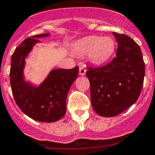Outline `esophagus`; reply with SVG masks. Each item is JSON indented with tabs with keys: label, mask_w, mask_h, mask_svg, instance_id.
Returning <instances> with one entry per match:
<instances>
[{
	"label": "esophagus",
	"mask_w": 155,
	"mask_h": 155,
	"mask_svg": "<svg viewBox=\"0 0 155 155\" xmlns=\"http://www.w3.org/2000/svg\"><path fill=\"white\" fill-rule=\"evenodd\" d=\"M86 73V68L84 67H81L79 68V74L80 75H84Z\"/></svg>",
	"instance_id": "obj_1"
}]
</instances>
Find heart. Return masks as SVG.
Here are the masks:
<instances>
[{"mask_svg": "<svg viewBox=\"0 0 155 155\" xmlns=\"http://www.w3.org/2000/svg\"><path fill=\"white\" fill-rule=\"evenodd\" d=\"M115 50V42L110 37L91 35L81 39L74 46L78 55L88 56L93 64H100L107 61Z\"/></svg>", "mask_w": 155, "mask_h": 155, "instance_id": "b5f03b06", "label": "heart"}]
</instances>
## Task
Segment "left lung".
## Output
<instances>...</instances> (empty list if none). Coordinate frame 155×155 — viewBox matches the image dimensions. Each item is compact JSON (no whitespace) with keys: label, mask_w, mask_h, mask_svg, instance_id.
<instances>
[{"label":"left lung","mask_w":155,"mask_h":155,"mask_svg":"<svg viewBox=\"0 0 155 155\" xmlns=\"http://www.w3.org/2000/svg\"><path fill=\"white\" fill-rule=\"evenodd\" d=\"M113 34L119 44L116 57L102 67H87L86 71L92 107L104 117L117 116L136 102L145 74L139 45L125 34Z\"/></svg>","instance_id":"1"}]
</instances>
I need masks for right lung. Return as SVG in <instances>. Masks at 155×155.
I'll list each match as a JSON object with an SVG mask.
<instances>
[{"mask_svg": "<svg viewBox=\"0 0 155 155\" xmlns=\"http://www.w3.org/2000/svg\"><path fill=\"white\" fill-rule=\"evenodd\" d=\"M46 35L28 37L17 46L11 61L10 83L15 101L25 114L36 121L52 123L61 120L66 113L67 94L78 78L79 68L53 70L37 87L25 83L22 76L25 57L39 42L37 37Z\"/></svg>", "mask_w": 155, "mask_h": 155, "instance_id": "1", "label": "right lung"}]
</instances>
